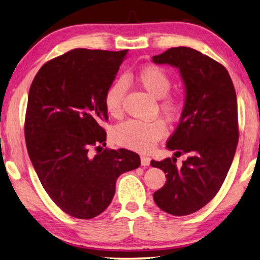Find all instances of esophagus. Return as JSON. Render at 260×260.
<instances>
[{
    "mask_svg": "<svg viewBox=\"0 0 260 260\" xmlns=\"http://www.w3.org/2000/svg\"><path fill=\"white\" fill-rule=\"evenodd\" d=\"M140 159H141V165L143 166H148L150 164V158L147 157L145 155H141Z\"/></svg>",
    "mask_w": 260,
    "mask_h": 260,
    "instance_id": "34e87169",
    "label": "esophagus"
}]
</instances>
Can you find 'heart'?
Listing matches in <instances>:
<instances>
[{
	"instance_id": "heart-1",
	"label": "heart",
	"mask_w": 260,
	"mask_h": 260,
	"mask_svg": "<svg viewBox=\"0 0 260 260\" xmlns=\"http://www.w3.org/2000/svg\"><path fill=\"white\" fill-rule=\"evenodd\" d=\"M136 79L147 91L160 97L159 106L164 113L173 117L179 113L181 102L179 97L168 95L172 86V79L163 68L158 66H146L136 73ZM125 82L119 79L107 88L104 95V105L107 113L120 116L122 113V100L125 94ZM166 134L163 120L156 119L149 122L139 120H126L117 124L112 131L114 143L132 150L148 153Z\"/></svg>"
}]
</instances>
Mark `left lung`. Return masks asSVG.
Here are the masks:
<instances>
[{
    "mask_svg": "<svg viewBox=\"0 0 260 260\" xmlns=\"http://www.w3.org/2000/svg\"><path fill=\"white\" fill-rule=\"evenodd\" d=\"M153 61L179 68L187 91L180 123L166 145L187 159L181 166L175 157L150 161L166 173L154 200L164 212L185 216L216 196L231 168L239 139L237 94L224 66L193 48H169Z\"/></svg>",
    "mask_w": 260,
    "mask_h": 260,
    "instance_id": "obj_1",
    "label": "left lung"
}]
</instances>
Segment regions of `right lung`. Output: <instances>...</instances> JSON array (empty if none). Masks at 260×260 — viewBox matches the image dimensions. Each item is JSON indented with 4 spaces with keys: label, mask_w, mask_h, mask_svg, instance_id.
Returning a JSON list of instances; mask_svg holds the SVG:
<instances>
[{
    "label": "right lung",
    "mask_w": 260,
    "mask_h": 260,
    "mask_svg": "<svg viewBox=\"0 0 260 260\" xmlns=\"http://www.w3.org/2000/svg\"><path fill=\"white\" fill-rule=\"evenodd\" d=\"M126 52L71 50L47 61L29 89L28 155L53 203L76 218L99 216L114 197L117 178L140 166L134 151L101 147L102 123L109 120L104 95Z\"/></svg>",
    "instance_id": "add662e5"
}]
</instances>
